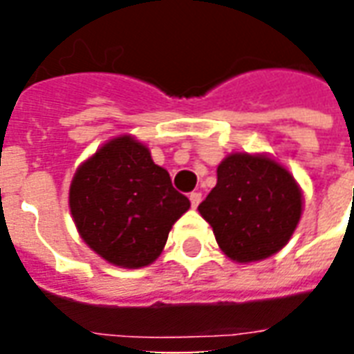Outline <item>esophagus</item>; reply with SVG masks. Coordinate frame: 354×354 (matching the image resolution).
Instances as JSON below:
<instances>
[{"label":"esophagus","mask_w":354,"mask_h":354,"mask_svg":"<svg viewBox=\"0 0 354 354\" xmlns=\"http://www.w3.org/2000/svg\"><path fill=\"white\" fill-rule=\"evenodd\" d=\"M201 199H203V197H201V193H197V192L189 193V201H192V207H193V208L199 207Z\"/></svg>","instance_id":"esophagus-1"}]
</instances>
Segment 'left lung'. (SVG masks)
I'll list each match as a JSON object with an SVG mask.
<instances>
[{
    "label": "left lung",
    "mask_w": 354,
    "mask_h": 354,
    "mask_svg": "<svg viewBox=\"0 0 354 354\" xmlns=\"http://www.w3.org/2000/svg\"><path fill=\"white\" fill-rule=\"evenodd\" d=\"M216 172V187L199 214L220 250L237 263H252L288 245L304 212V192L294 174L271 155L246 151L227 155Z\"/></svg>",
    "instance_id": "1"
}]
</instances>
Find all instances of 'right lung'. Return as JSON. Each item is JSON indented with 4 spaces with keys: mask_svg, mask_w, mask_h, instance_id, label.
<instances>
[{
    "mask_svg": "<svg viewBox=\"0 0 354 354\" xmlns=\"http://www.w3.org/2000/svg\"><path fill=\"white\" fill-rule=\"evenodd\" d=\"M68 203L83 243L124 269L153 263L172 225L192 207L149 147L131 134L108 140L81 162Z\"/></svg>",
    "mask_w": 354,
    "mask_h": 354,
    "instance_id": "add662e5",
    "label": "right lung"
}]
</instances>
